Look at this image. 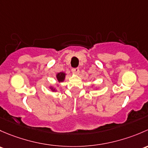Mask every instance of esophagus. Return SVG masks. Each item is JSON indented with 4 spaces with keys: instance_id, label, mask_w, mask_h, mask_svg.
Returning <instances> with one entry per match:
<instances>
[{
    "instance_id": "34e87169",
    "label": "esophagus",
    "mask_w": 148,
    "mask_h": 148,
    "mask_svg": "<svg viewBox=\"0 0 148 148\" xmlns=\"http://www.w3.org/2000/svg\"><path fill=\"white\" fill-rule=\"evenodd\" d=\"M79 71H80V70H79L78 68H73L72 69V72L74 74H78L79 73Z\"/></svg>"
}]
</instances>
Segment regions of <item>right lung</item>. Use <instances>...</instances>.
<instances>
[{
	"label": "right lung",
	"mask_w": 148,
	"mask_h": 148,
	"mask_svg": "<svg viewBox=\"0 0 148 148\" xmlns=\"http://www.w3.org/2000/svg\"><path fill=\"white\" fill-rule=\"evenodd\" d=\"M65 75L66 74L63 72H60L57 73V75H56V78H57V80L58 83H62V82L64 81V80H65ZM50 88H51L53 91H56V88H53V87H51Z\"/></svg>",
	"instance_id": "obj_1"
}]
</instances>
